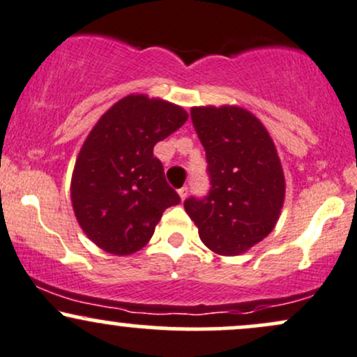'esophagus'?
I'll list each match as a JSON object with an SVG mask.
<instances>
[{"instance_id": "34e87169", "label": "esophagus", "mask_w": 357, "mask_h": 357, "mask_svg": "<svg viewBox=\"0 0 357 357\" xmlns=\"http://www.w3.org/2000/svg\"><path fill=\"white\" fill-rule=\"evenodd\" d=\"M178 195H179V198H181V199H186V196H188V188H186V186L179 188Z\"/></svg>"}]
</instances>
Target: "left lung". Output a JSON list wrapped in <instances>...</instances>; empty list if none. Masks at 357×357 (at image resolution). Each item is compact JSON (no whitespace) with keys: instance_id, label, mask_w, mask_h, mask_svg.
I'll return each mask as SVG.
<instances>
[{"instance_id":"left-lung-1","label":"left lung","mask_w":357,"mask_h":357,"mask_svg":"<svg viewBox=\"0 0 357 357\" xmlns=\"http://www.w3.org/2000/svg\"><path fill=\"white\" fill-rule=\"evenodd\" d=\"M191 121L206 151L210 192L184 202L199 238L211 252L233 257L275 228L285 178L268 130L236 105L192 107Z\"/></svg>"}]
</instances>
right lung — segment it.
Listing matches in <instances>:
<instances>
[{"label": "right lung", "mask_w": 357, "mask_h": 357, "mask_svg": "<svg viewBox=\"0 0 357 357\" xmlns=\"http://www.w3.org/2000/svg\"><path fill=\"white\" fill-rule=\"evenodd\" d=\"M186 121L179 105L130 93L90 130L73 167L70 198L82 230L97 247L112 255L137 252L166 208L181 202L153 149Z\"/></svg>", "instance_id": "obj_1"}]
</instances>
